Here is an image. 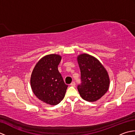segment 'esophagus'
Returning a JSON list of instances; mask_svg holds the SVG:
<instances>
[{
  "label": "esophagus",
  "instance_id": "1",
  "mask_svg": "<svg viewBox=\"0 0 135 135\" xmlns=\"http://www.w3.org/2000/svg\"><path fill=\"white\" fill-rule=\"evenodd\" d=\"M70 85H71V86H72L75 87V82H73Z\"/></svg>",
  "mask_w": 135,
  "mask_h": 135
}]
</instances>
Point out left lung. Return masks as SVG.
Here are the masks:
<instances>
[{
  "label": "left lung",
  "instance_id": "obj_1",
  "mask_svg": "<svg viewBox=\"0 0 135 135\" xmlns=\"http://www.w3.org/2000/svg\"><path fill=\"white\" fill-rule=\"evenodd\" d=\"M77 60L81 70V83L77 86L79 93L86 101L96 102L108 90L110 79L107 71L92 56L82 54Z\"/></svg>",
  "mask_w": 135,
  "mask_h": 135
}]
</instances>
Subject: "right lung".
<instances>
[{"mask_svg": "<svg viewBox=\"0 0 135 135\" xmlns=\"http://www.w3.org/2000/svg\"><path fill=\"white\" fill-rule=\"evenodd\" d=\"M61 59L57 54L45 56L36 64L31 75L33 93L40 100L50 105L59 104L64 99L68 87L58 70Z\"/></svg>", "mask_w": 135, "mask_h": 135, "instance_id": "add662e5", "label": "right lung"}]
</instances>
